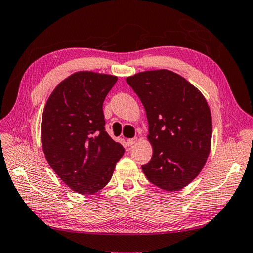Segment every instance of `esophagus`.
<instances>
[{"label":"esophagus","instance_id":"esophagus-1","mask_svg":"<svg viewBox=\"0 0 253 253\" xmlns=\"http://www.w3.org/2000/svg\"><path fill=\"white\" fill-rule=\"evenodd\" d=\"M136 141H137L136 137H133V139H127V140H126V143H127L128 146H132L133 144H135Z\"/></svg>","mask_w":253,"mask_h":253}]
</instances>
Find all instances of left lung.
Listing matches in <instances>:
<instances>
[{
  "instance_id": "left-lung-1",
  "label": "left lung",
  "mask_w": 253,
  "mask_h": 253,
  "mask_svg": "<svg viewBox=\"0 0 253 253\" xmlns=\"http://www.w3.org/2000/svg\"><path fill=\"white\" fill-rule=\"evenodd\" d=\"M149 121L153 155L142 165L152 184L182 189L201 173L211 145V114L199 90L170 70L143 71L126 78Z\"/></svg>"
}]
</instances>
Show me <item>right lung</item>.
Returning a JSON list of instances; mask_svg holds the SVG:
<instances>
[{
    "instance_id": "right-lung-1",
    "label": "right lung",
    "mask_w": 253,
    "mask_h": 253,
    "mask_svg": "<svg viewBox=\"0 0 253 253\" xmlns=\"http://www.w3.org/2000/svg\"><path fill=\"white\" fill-rule=\"evenodd\" d=\"M111 75L79 71L51 92L42 112V145L48 164L75 192H99L112 177L123 146L106 132L102 104L117 83Z\"/></svg>"
}]
</instances>
